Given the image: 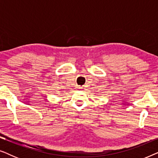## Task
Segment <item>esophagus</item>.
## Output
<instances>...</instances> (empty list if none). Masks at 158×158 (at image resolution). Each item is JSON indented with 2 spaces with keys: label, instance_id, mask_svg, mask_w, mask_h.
<instances>
[{
  "label": "esophagus",
  "instance_id": "esophagus-1",
  "mask_svg": "<svg viewBox=\"0 0 158 158\" xmlns=\"http://www.w3.org/2000/svg\"><path fill=\"white\" fill-rule=\"evenodd\" d=\"M82 87H81V86H77V88H79V89H81Z\"/></svg>",
  "mask_w": 158,
  "mask_h": 158
}]
</instances>
